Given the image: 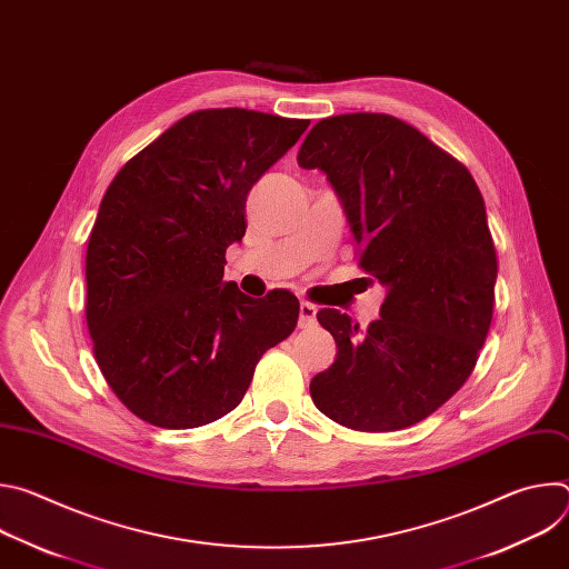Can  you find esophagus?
Masks as SVG:
<instances>
[{
    "label": "esophagus",
    "mask_w": 569,
    "mask_h": 569,
    "mask_svg": "<svg viewBox=\"0 0 569 569\" xmlns=\"http://www.w3.org/2000/svg\"><path fill=\"white\" fill-rule=\"evenodd\" d=\"M317 319V306L310 301H301L299 303V327L301 329H310Z\"/></svg>",
    "instance_id": "1"
}]
</instances>
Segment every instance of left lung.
Here are the masks:
<instances>
[{
	"instance_id": "left-lung-1",
	"label": "left lung",
	"mask_w": 569,
	"mask_h": 569,
	"mask_svg": "<svg viewBox=\"0 0 569 569\" xmlns=\"http://www.w3.org/2000/svg\"><path fill=\"white\" fill-rule=\"evenodd\" d=\"M297 161L327 173L360 270L387 286L367 331L317 312L338 356L312 378V402L351 430L410 428L461 389L491 329L498 257L483 198L459 159L380 112L317 121Z\"/></svg>"
}]
</instances>
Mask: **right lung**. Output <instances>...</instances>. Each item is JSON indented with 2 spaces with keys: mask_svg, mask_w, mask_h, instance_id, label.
Here are the masks:
<instances>
[{
  "mask_svg": "<svg viewBox=\"0 0 569 569\" xmlns=\"http://www.w3.org/2000/svg\"><path fill=\"white\" fill-rule=\"evenodd\" d=\"M308 123L198 110L108 187L88 242L86 317L106 382L141 421L187 430L224 417L261 356L295 331L292 292L252 299L222 274L250 189Z\"/></svg>",
  "mask_w": 569,
  "mask_h": 569,
  "instance_id": "right-lung-1",
  "label": "right lung"
}]
</instances>
